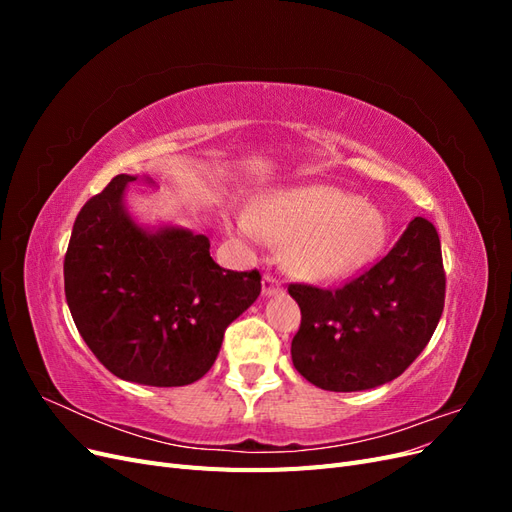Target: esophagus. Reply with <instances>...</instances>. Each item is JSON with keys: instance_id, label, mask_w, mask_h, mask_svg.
<instances>
[{"instance_id": "esophagus-1", "label": "esophagus", "mask_w": 512, "mask_h": 512, "mask_svg": "<svg viewBox=\"0 0 512 512\" xmlns=\"http://www.w3.org/2000/svg\"><path fill=\"white\" fill-rule=\"evenodd\" d=\"M282 292V284L277 277H273L271 273H267L265 277H262V294H267V297H273V294Z\"/></svg>"}]
</instances>
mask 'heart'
Listing matches in <instances>:
<instances>
[{"label": "heart", "instance_id": "1", "mask_svg": "<svg viewBox=\"0 0 512 512\" xmlns=\"http://www.w3.org/2000/svg\"><path fill=\"white\" fill-rule=\"evenodd\" d=\"M250 237L286 243V267L305 280H335L374 258L386 222L354 194L314 185L275 194L243 222Z\"/></svg>", "mask_w": 512, "mask_h": 512}]
</instances>
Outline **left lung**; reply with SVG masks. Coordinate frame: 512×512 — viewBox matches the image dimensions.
Here are the masks:
<instances>
[{"label": "left lung", "mask_w": 512, "mask_h": 512, "mask_svg": "<svg viewBox=\"0 0 512 512\" xmlns=\"http://www.w3.org/2000/svg\"><path fill=\"white\" fill-rule=\"evenodd\" d=\"M301 307L292 363L324 391L352 393L391 382L436 331L446 292L438 230L414 218L393 250L337 288L294 282Z\"/></svg>", "instance_id": "obj_1"}]
</instances>
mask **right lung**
<instances>
[{
	"mask_svg": "<svg viewBox=\"0 0 512 512\" xmlns=\"http://www.w3.org/2000/svg\"><path fill=\"white\" fill-rule=\"evenodd\" d=\"M117 175L74 220L64 258L72 320L96 359L121 380L185 386L218 359L224 331L260 294V273L222 269L209 239L183 228L156 235L121 207Z\"/></svg>",
	"mask_w": 512,
	"mask_h": 512,
	"instance_id": "right-lung-1",
	"label": "right lung"
}]
</instances>
